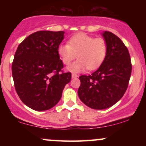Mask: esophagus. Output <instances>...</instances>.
<instances>
[{"instance_id":"esophagus-1","label":"esophagus","mask_w":146,"mask_h":146,"mask_svg":"<svg viewBox=\"0 0 146 146\" xmlns=\"http://www.w3.org/2000/svg\"><path fill=\"white\" fill-rule=\"evenodd\" d=\"M71 77H72V79H75V78H78V75L77 74H74V73H73V74H72V75H71Z\"/></svg>"}]
</instances>
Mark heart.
Segmentation results:
<instances>
[{
  "mask_svg": "<svg viewBox=\"0 0 146 146\" xmlns=\"http://www.w3.org/2000/svg\"><path fill=\"white\" fill-rule=\"evenodd\" d=\"M58 53L65 65H68L76 58L75 62L67 68L72 73H80L100 67L107 54V44L103 38H94L84 33L75 34L68 40V44H61Z\"/></svg>",
  "mask_w": 146,
  "mask_h": 146,
  "instance_id": "1",
  "label": "heart"
}]
</instances>
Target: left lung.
Returning <instances> with one entry per match:
<instances>
[{
  "label": "left lung",
  "instance_id": "left-lung-1",
  "mask_svg": "<svg viewBox=\"0 0 146 146\" xmlns=\"http://www.w3.org/2000/svg\"><path fill=\"white\" fill-rule=\"evenodd\" d=\"M107 44V54L101 66L90 75H81L78 96L87 106L106 109L119 101L128 88L132 71L128 48L110 31L102 33Z\"/></svg>",
  "mask_w": 146,
  "mask_h": 146
}]
</instances>
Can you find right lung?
<instances>
[{
	"label": "right lung",
	"instance_id": "right-lung-1",
	"mask_svg": "<svg viewBox=\"0 0 146 146\" xmlns=\"http://www.w3.org/2000/svg\"><path fill=\"white\" fill-rule=\"evenodd\" d=\"M64 31H40L18 45L12 63L15 88L21 101L31 109H51L62 98L71 73H60L63 63L58 47Z\"/></svg>",
	"mask_w": 146,
	"mask_h": 146
}]
</instances>
